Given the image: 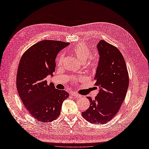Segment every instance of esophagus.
Returning <instances> with one entry per match:
<instances>
[{"label": "esophagus", "mask_w": 149, "mask_h": 149, "mask_svg": "<svg viewBox=\"0 0 149 149\" xmlns=\"http://www.w3.org/2000/svg\"><path fill=\"white\" fill-rule=\"evenodd\" d=\"M72 96H74V97H78V98H80V97H81V95H79L78 93H75V92L72 93Z\"/></svg>", "instance_id": "esophagus-1"}]
</instances>
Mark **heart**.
Instances as JSON below:
<instances>
[{
	"label": "heart",
	"instance_id": "1",
	"mask_svg": "<svg viewBox=\"0 0 149 149\" xmlns=\"http://www.w3.org/2000/svg\"><path fill=\"white\" fill-rule=\"evenodd\" d=\"M72 52L75 56L81 62H85V61L88 58V62L86 63L88 67H89L90 68H94L97 65V61L95 58L91 56L88 58L90 54L91 51L88 47L86 44H79V45L75 46L72 48ZM63 60L64 55L61 54L58 59V64L59 65L61 64Z\"/></svg>",
	"mask_w": 149,
	"mask_h": 149
}]
</instances>
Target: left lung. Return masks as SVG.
Segmentation results:
<instances>
[{
    "label": "left lung",
    "mask_w": 149,
    "mask_h": 149,
    "mask_svg": "<svg viewBox=\"0 0 149 149\" xmlns=\"http://www.w3.org/2000/svg\"><path fill=\"white\" fill-rule=\"evenodd\" d=\"M100 61L95 80L100 88L90 106L81 115L91 123L105 124L118 113L129 85V75L125 61L119 49L105 40L97 44Z\"/></svg>",
    "instance_id": "1"
}]
</instances>
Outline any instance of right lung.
I'll return each mask as SVG.
<instances>
[{
    "instance_id": "obj_1",
    "label": "right lung",
    "mask_w": 149,
    "mask_h": 149,
    "mask_svg": "<svg viewBox=\"0 0 149 149\" xmlns=\"http://www.w3.org/2000/svg\"><path fill=\"white\" fill-rule=\"evenodd\" d=\"M68 42L45 40L36 43L23 53L16 74V88L27 111L35 119L47 123L56 120L63 101L69 96L64 90L48 85L47 77L53 75L58 53Z\"/></svg>"
}]
</instances>
